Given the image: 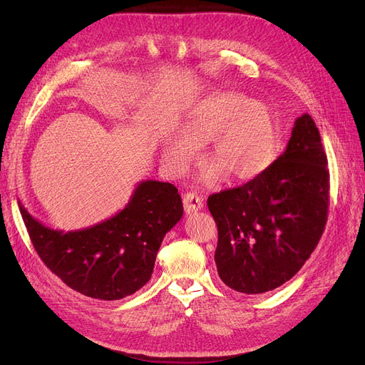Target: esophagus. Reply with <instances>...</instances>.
<instances>
[{"label": "esophagus", "mask_w": 365, "mask_h": 365, "mask_svg": "<svg viewBox=\"0 0 365 365\" xmlns=\"http://www.w3.org/2000/svg\"><path fill=\"white\" fill-rule=\"evenodd\" d=\"M182 202H184V210L187 215H192L196 213L197 210H201L204 207V197L201 195H197L195 192H187L182 197Z\"/></svg>", "instance_id": "34e87169"}]
</instances>
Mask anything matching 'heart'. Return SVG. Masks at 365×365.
Returning a JSON list of instances; mask_svg holds the SVG:
<instances>
[{
	"label": "heart",
	"mask_w": 365,
	"mask_h": 365,
	"mask_svg": "<svg viewBox=\"0 0 365 365\" xmlns=\"http://www.w3.org/2000/svg\"><path fill=\"white\" fill-rule=\"evenodd\" d=\"M181 134H169L163 155L169 168L184 172L195 161L197 148L210 145L207 160L215 164L201 181L215 185L225 172L233 180L257 178L272 164L277 152V120L271 109L239 93H217L197 102L181 125Z\"/></svg>",
	"instance_id": "b5f03b06"
}]
</instances>
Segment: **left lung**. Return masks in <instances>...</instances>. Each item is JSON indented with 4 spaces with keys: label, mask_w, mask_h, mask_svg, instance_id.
<instances>
[{
    "label": "left lung",
    "mask_w": 365,
    "mask_h": 365,
    "mask_svg": "<svg viewBox=\"0 0 365 365\" xmlns=\"http://www.w3.org/2000/svg\"><path fill=\"white\" fill-rule=\"evenodd\" d=\"M217 225L215 262L231 289L263 294L300 271L322 237L329 208L327 157L309 114L257 178L207 201Z\"/></svg>",
    "instance_id": "left-lung-1"
}]
</instances>
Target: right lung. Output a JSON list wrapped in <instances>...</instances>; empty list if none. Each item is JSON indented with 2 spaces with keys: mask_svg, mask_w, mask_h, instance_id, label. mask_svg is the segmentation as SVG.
<instances>
[{
  "mask_svg": "<svg viewBox=\"0 0 365 365\" xmlns=\"http://www.w3.org/2000/svg\"><path fill=\"white\" fill-rule=\"evenodd\" d=\"M18 204L47 268L71 289L98 300H120L150 280L161 242L184 212L178 189L153 180L138 182L113 217L68 233L43 225Z\"/></svg>",
  "mask_w": 365,
  "mask_h": 365,
  "instance_id": "right-lung-1",
  "label": "right lung"
}]
</instances>
